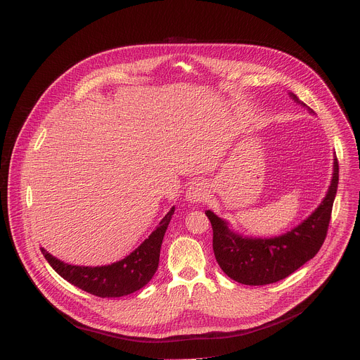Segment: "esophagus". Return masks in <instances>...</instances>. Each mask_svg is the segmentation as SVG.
I'll use <instances>...</instances> for the list:
<instances>
[{
	"mask_svg": "<svg viewBox=\"0 0 360 360\" xmlns=\"http://www.w3.org/2000/svg\"><path fill=\"white\" fill-rule=\"evenodd\" d=\"M207 196V186L206 184H203L202 181H196L193 182L188 191H186V199L191 203H199L202 200H205V198Z\"/></svg>",
	"mask_w": 360,
	"mask_h": 360,
	"instance_id": "34e87169",
	"label": "esophagus"
}]
</instances>
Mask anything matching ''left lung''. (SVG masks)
<instances>
[{"mask_svg": "<svg viewBox=\"0 0 360 360\" xmlns=\"http://www.w3.org/2000/svg\"><path fill=\"white\" fill-rule=\"evenodd\" d=\"M290 97L307 105L294 93ZM338 181L339 165L335 155L332 181L319 206L290 231L270 238L238 234L229 229L226 220L206 210L213 229L214 257L224 274L246 285H266L288 277L315 257L326 237Z\"/></svg>", "mask_w": 360, "mask_h": 360, "instance_id": "1", "label": "left lung"}]
</instances>
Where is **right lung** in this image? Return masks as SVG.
I'll return each mask as SVG.
<instances>
[{"instance_id":"right-lung-1","label":"right lung","mask_w":360,"mask_h":360,"mask_svg":"<svg viewBox=\"0 0 360 360\" xmlns=\"http://www.w3.org/2000/svg\"><path fill=\"white\" fill-rule=\"evenodd\" d=\"M175 207L164 216L158 227L148 236V238L126 259L117 263L100 267L72 266L60 262L41 248L42 255L51 267L66 281L101 298H115L133 294L143 288L153 278L158 269L160 252L164 240V234L172 219Z\"/></svg>"}]
</instances>
